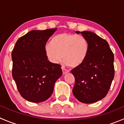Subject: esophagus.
<instances>
[{
	"label": "esophagus",
	"instance_id": "obj_1",
	"mask_svg": "<svg viewBox=\"0 0 124 124\" xmlns=\"http://www.w3.org/2000/svg\"><path fill=\"white\" fill-rule=\"evenodd\" d=\"M61 69H62V71H63V74H66V73L69 72V70H67V69H66L65 68H63V67H62V68H61Z\"/></svg>",
	"mask_w": 124,
	"mask_h": 124
}]
</instances>
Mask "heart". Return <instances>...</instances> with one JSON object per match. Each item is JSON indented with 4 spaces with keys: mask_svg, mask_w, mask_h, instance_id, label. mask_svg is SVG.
Masks as SVG:
<instances>
[{
    "mask_svg": "<svg viewBox=\"0 0 124 124\" xmlns=\"http://www.w3.org/2000/svg\"><path fill=\"white\" fill-rule=\"evenodd\" d=\"M89 44L86 39L80 35L61 33L54 36L51 44H47L45 53L51 62L62 60L71 68L82 64L86 58Z\"/></svg>",
    "mask_w": 124,
    "mask_h": 124,
    "instance_id": "1",
    "label": "heart"
}]
</instances>
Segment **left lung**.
<instances>
[{"label":"left lung","mask_w":124,"mask_h":124,"mask_svg":"<svg viewBox=\"0 0 124 124\" xmlns=\"http://www.w3.org/2000/svg\"><path fill=\"white\" fill-rule=\"evenodd\" d=\"M89 44L88 55L81 64L71 70L75 77L73 94L80 102L91 103L107 95L114 76V54L108 42L94 33L80 32Z\"/></svg>","instance_id":"8db88e82"}]
</instances>
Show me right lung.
I'll return each instance as SVG.
<instances>
[{"label": "right lung", "mask_w": 124, "mask_h": 124, "mask_svg": "<svg viewBox=\"0 0 124 124\" xmlns=\"http://www.w3.org/2000/svg\"><path fill=\"white\" fill-rule=\"evenodd\" d=\"M56 30L29 31L17 40L13 50V78L27 101L38 103L48 99L63 74L61 65L50 62L45 53L47 41Z\"/></svg>", "instance_id": "1"}]
</instances>
